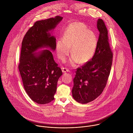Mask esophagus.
<instances>
[{
  "label": "esophagus",
  "mask_w": 133,
  "mask_h": 133,
  "mask_svg": "<svg viewBox=\"0 0 133 133\" xmlns=\"http://www.w3.org/2000/svg\"><path fill=\"white\" fill-rule=\"evenodd\" d=\"M62 71L63 72H69V70L68 69H67V68H65V67H62Z\"/></svg>",
  "instance_id": "34e87169"
}]
</instances>
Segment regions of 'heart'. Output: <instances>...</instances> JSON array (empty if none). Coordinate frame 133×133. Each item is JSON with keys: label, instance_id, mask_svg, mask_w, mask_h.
<instances>
[{"label": "heart", "instance_id": "1", "mask_svg": "<svg viewBox=\"0 0 133 133\" xmlns=\"http://www.w3.org/2000/svg\"><path fill=\"white\" fill-rule=\"evenodd\" d=\"M98 44L96 34L89 30L82 23L71 24L64 34L63 38L59 39L56 44L57 56L62 60L64 59L70 52L72 57L70 64L74 66L77 63L84 64L94 56Z\"/></svg>", "mask_w": 133, "mask_h": 133}]
</instances>
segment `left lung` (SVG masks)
Returning a JSON list of instances; mask_svg holds the SVG:
<instances>
[{
	"label": "left lung",
	"instance_id": "left-lung-1",
	"mask_svg": "<svg viewBox=\"0 0 133 133\" xmlns=\"http://www.w3.org/2000/svg\"><path fill=\"white\" fill-rule=\"evenodd\" d=\"M99 35L95 53L91 61L76 71L72 90L75 100L81 104L91 102L98 97L106 87L112 63L108 30L104 22L98 19Z\"/></svg>",
	"mask_w": 133,
	"mask_h": 133
}]
</instances>
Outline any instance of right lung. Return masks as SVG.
Wrapping results in <instances>:
<instances>
[{"instance_id": "add662e5", "label": "right lung", "mask_w": 133, "mask_h": 133, "mask_svg": "<svg viewBox=\"0 0 133 133\" xmlns=\"http://www.w3.org/2000/svg\"><path fill=\"white\" fill-rule=\"evenodd\" d=\"M62 19L56 16L36 22L22 40L18 69L26 92L39 104H48L54 99L62 71L50 50H44L37 54L35 52L43 47L55 50L56 39L49 31L54 29Z\"/></svg>"}]
</instances>
